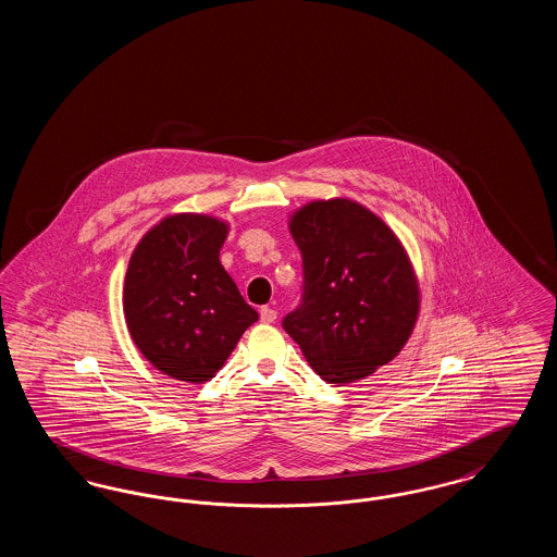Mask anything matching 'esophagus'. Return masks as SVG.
I'll return each mask as SVG.
<instances>
[{"label": "esophagus", "instance_id": "obj_1", "mask_svg": "<svg viewBox=\"0 0 557 557\" xmlns=\"http://www.w3.org/2000/svg\"><path fill=\"white\" fill-rule=\"evenodd\" d=\"M277 319V311L275 309H271V307H263L261 309V321L263 323H273Z\"/></svg>", "mask_w": 557, "mask_h": 557}]
</instances>
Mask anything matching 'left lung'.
Segmentation results:
<instances>
[{
	"label": "left lung",
	"instance_id": "obj_1",
	"mask_svg": "<svg viewBox=\"0 0 557 557\" xmlns=\"http://www.w3.org/2000/svg\"><path fill=\"white\" fill-rule=\"evenodd\" d=\"M302 255V305L284 330L325 382L345 386L391 363L407 345L420 284L395 232L348 198L313 200L290 214Z\"/></svg>",
	"mask_w": 557,
	"mask_h": 557
}]
</instances>
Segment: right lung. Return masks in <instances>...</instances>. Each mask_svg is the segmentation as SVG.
I'll return each instance as SVG.
<instances>
[{"label":"right lung","mask_w":557,"mask_h":557,"mask_svg":"<svg viewBox=\"0 0 557 557\" xmlns=\"http://www.w3.org/2000/svg\"><path fill=\"white\" fill-rule=\"evenodd\" d=\"M230 225L177 212L133 250L123 311L139 352L157 370L191 384L214 377L259 313L219 261Z\"/></svg>","instance_id":"add662e5"}]
</instances>
